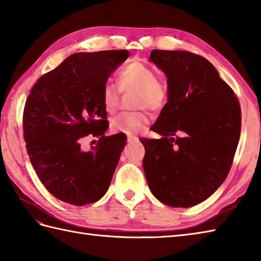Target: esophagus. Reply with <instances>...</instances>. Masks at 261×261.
<instances>
[{"instance_id":"esophagus-1","label":"esophagus","mask_w":261,"mask_h":261,"mask_svg":"<svg viewBox=\"0 0 261 261\" xmlns=\"http://www.w3.org/2000/svg\"><path fill=\"white\" fill-rule=\"evenodd\" d=\"M127 141H129V142H138V141H139V138L135 137V136H129V137H127Z\"/></svg>"}]
</instances>
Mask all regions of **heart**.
Returning <instances> with one entry per match:
<instances>
[{"instance_id": "b5f03b06", "label": "heart", "mask_w": 261, "mask_h": 261, "mask_svg": "<svg viewBox=\"0 0 261 261\" xmlns=\"http://www.w3.org/2000/svg\"><path fill=\"white\" fill-rule=\"evenodd\" d=\"M118 84L122 92L137 91L136 105L138 108H148L152 111L163 109L168 99L167 86L163 81L157 79L153 68L145 63L134 62L125 65L119 71ZM102 102L105 110L112 113L120 102V91L115 85L108 83L102 91ZM149 122L145 111L122 112L111 120L113 131L135 135L141 132Z\"/></svg>"}]
</instances>
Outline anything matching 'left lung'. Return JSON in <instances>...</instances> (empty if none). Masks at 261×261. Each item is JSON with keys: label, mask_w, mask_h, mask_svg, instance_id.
<instances>
[{"label": "left lung", "mask_w": 261, "mask_h": 261, "mask_svg": "<svg viewBox=\"0 0 261 261\" xmlns=\"http://www.w3.org/2000/svg\"><path fill=\"white\" fill-rule=\"evenodd\" d=\"M149 60L167 77L168 101L151 126L162 138L141 139L146 179L162 203L191 207L212 195L229 174L240 138V104L202 56L154 49Z\"/></svg>", "instance_id": "1"}]
</instances>
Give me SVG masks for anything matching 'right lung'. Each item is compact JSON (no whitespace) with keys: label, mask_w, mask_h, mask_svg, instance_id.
Here are the masks:
<instances>
[{"label":"right lung","mask_w":261,"mask_h":261,"mask_svg":"<svg viewBox=\"0 0 261 261\" xmlns=\"http://www.w3.org/2000/svg\"><path fill=\"white\" fill-rule=\"evenodd\" d=\"M129 55L127 50L71 55L42 75L27 98V151L39 179L60 201L83 206L109 190L126 137L104 136L108 114L102 91ZM90 134L100 139L84 151L81 142Z\"/></svg>","instance_id":"add662e5"}]
</instances>
